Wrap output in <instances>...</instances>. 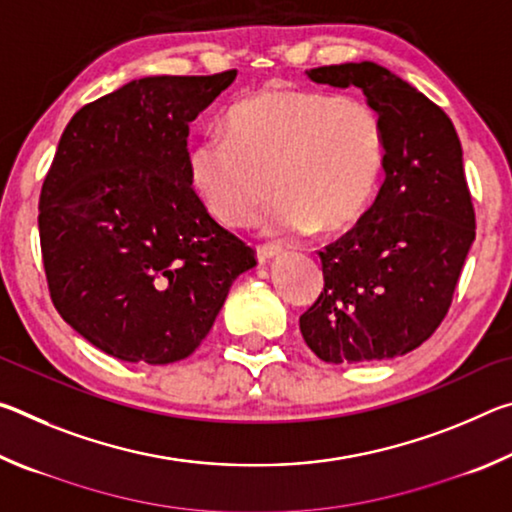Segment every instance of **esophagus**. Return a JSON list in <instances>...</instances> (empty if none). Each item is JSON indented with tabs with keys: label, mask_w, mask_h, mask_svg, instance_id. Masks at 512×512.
<instances>
[{
	"label": "esophagus",
	"mask_w": 512,
	"mask_h": 512,
	"mask_svg": "<svg viewBox=\"0 0 512 512\" xmlns=\"http://www.w3.org/2000/svg\"><path fill=\"white\" fill-rule=\"evenodd\" d=\"M280 253H282L280 246H273V244L257 246V262H259V264H266V262H271V259L277 257Z\"/></svg>",
	"instance_id": "esophagus-1"
}]
</instances>
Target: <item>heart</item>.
<instances>
[{
  "label": "heart",
  "instance_id": "obj_1",
  "mask_svg": "<svg viewBox=\"0 0 512 512\" xmlns=\"http://www.w3.org/2000/svg\"><path fill=\"white\" fill-rule=\"evenodd\" d=\"M384 155V124L366 101L271 85L239 99L225 131L189 149L187 173L205 210L230 228L255 223L273 183L268 232H334L366 210Z\"/></svg>",
  "mask_w": 512,
  "mask_h": 512
}]
</instances>
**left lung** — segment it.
Segmentation results:
<instances>
[{
	"instance_id": "obj_1",
	"label": "left lung",
	"mask_w": 512,
	"mask_h": 512,
	"mask_svg": "<svg viewBox=\"0 0 512 512\" xmlns=\"http://www.w3.org/2000/svg\"><path fill=\"white\" fill-rule=\"evenodd\" d=\"M314 83L359 88L384 124V183L350 232L320 255L325 287L300 316L327 363L393 359L443 323L474 241L456 128L436 103L370 60L316 67Z\"/></svg>"
}]
</instances>
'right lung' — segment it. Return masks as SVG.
<instances>
[{
  "label": "right lung",
  "mask_w": 512,
  "mask_h": 512,
  "mask_svg": "<svg viewBox=\"0 0 512 512\" xmlns=\"http://www.w3.org/2000/svg\"><path fill=\"white\" fill-rule=\"evenodd\" d=\"M237 79L144 76L83 106L40 194V246L69 327L128 363L180 361L210 332L255 250L207 214L187 173L189 121Z\"/></svg>",
  "instance_id": "right-lung-1"
}]
</instances>
